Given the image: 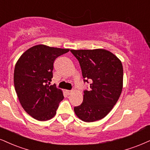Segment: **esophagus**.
<instances>
[{"label": "esophagus", "instance_id": "esophagus-1", "mask_svg": "<svg viewBox=\"0 0 150 150\" xmlns=\"http://www.w3.org/2000/svg\"><path fill=\"white\" fill-rule=\"evenodd\" d=\"M66 93L68 95H69L72 93V91H71V90H66Z\"/></svg>", "mask_w": 150, "mask_h": 150}]
</instances>
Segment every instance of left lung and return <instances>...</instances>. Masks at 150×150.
Returning <instances> with one entry per match:
<instances>
[{
	"mask_svg": "<svg viewBox=\"0 0 150 150\" xmlns=\"http://www.w3.org/2000/svg\"><path fill=\"white\" fill-rule=\"evenodd\" d=\"M80 64L84 82L91 81L83 101L74 108L79 119L91 122L106 117L117 103L123 87V67L116 55L107 50H71Z\"/></svg>",
	"mask_w": 150,
	"mask_h": 150,
	"instance_id": "1",
	"label": "left lung"
}]
</instances>
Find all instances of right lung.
Here are the masks:
<instances>
[{"instance_id": "add662e5", "label": "right lung", "mask_w": 150, "mask_h": 150, "mask_svg": "<svg viewBox=\"0 0 150 150\" xmlns=\"http://www.w3.org/2000/svg\"><path fill=\"white\" fill-rule=\"evenodd\" d=\"M68 49L39 44L25 51L15 64L14 88L21 106L39 121L55 116L59 103L64 99L62 91L47 83L53 78V62Z\"/></svg>"}]
</instances>
